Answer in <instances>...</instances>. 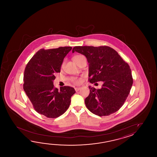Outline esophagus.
I'll list each match as a JSON object with an SVG mask.
<instances>
[{
    "mask_svg": "<svg viewBox=\"0 0 157 157\" xmlns=\"http://www.w3.org/2000/svg\"><path fill=\"white\" fill-rule=\"evenodd\" d=\"M75 89L76 91H78L81 89V87H75Z\"/></svg>",
    "mask_w": 157,
    "mask_h": 157,
    "instance_id": "34e87169",
    "label": "esophagus"
}]
</instances>
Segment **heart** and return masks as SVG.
Returning a JSON list of instances; mask_svg holds the SVG:
<instances>
[{"label":"heart","instance_id":"obj_1","mask_svg":"<svg viewBox=\"0 0 157 157\" xmlns=\"http://www.w3.org/2000/svg\"><path fill=\"white\" fill-rule=\"evenodd\" d=\"M83 57L82 56H81V55H77V56H75V57L73 58V60H74V62L75 63H76L77 62V61L80 59V58L81 57ZM64 62H63L62 64V67H63L64 66ZM71 81L75 83V84H76V85H79L82 82V79L80 77H72L71 78Z\"/></svg>","mask_w":157,"mask_h":157}]
</instances>
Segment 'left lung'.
<instances>
[{
  "label": "left lung",
  "instance_id": "8db88e82",
  "mask_svg": "<svg viewBox=\"0 0 157 157\" xmlns=\"http://www.w3.org/2000/svg\"><path fill=\"white\" fill-rule=\"evenodd\" d=\"M86 56L89 63V81H103L100 89L90 87L85 100L87 108L99 116H109L119 110L130 94L133 78L129 65L116 50L108 46L75 47Z\"/></svg>",
  "mask_w": 157,
  "mask_h": 157
}]
</instances>
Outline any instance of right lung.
<instances>
[{
	"mask_svg": "<svg viewBox=\"0 0 157 157\" xmlns=\"http://www.w3.org/2000/svg\"><path fill=\"white\" fill-rule=\"evenodd\" d=\"M71 47L41 49L27 64L24 75V90L38 113L55 118L67 110L71 98L76 93L74 87L54 86L55 74L60 72L64 58Z\"/></svg>",
	"mask_w": 157,
	"mask_h": 157,
	"instance_id": "1",
	"label": "right lung"
}]
</instances>
